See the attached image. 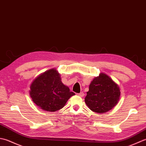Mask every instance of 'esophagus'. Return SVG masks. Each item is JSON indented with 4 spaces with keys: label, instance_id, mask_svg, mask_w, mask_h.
I'll list each match as a JSON object with an SVG mask.
<instances>
[{
    "label": "esophagus",
    "instance_id": "1",
    "mask_svg": "<svg viewBox=\"0 0 146 146\" xmlns=\"http://www.w3.org/2000/svg\"><path fill=\"white\" fill-rule=\"evenodd\" d=\"M77 95H78V96H81V97H83L84 96V93H83V92H81V93L77 94Z\"/></svg>",
    "mask_w": 146,
    "mask_h": 146
}]
</instances>
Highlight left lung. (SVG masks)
<instances>
[{
  "label": "left lung",
  "instance_id": "1",
  "mask_svg": "<svg viewBox=\"0 0 146 146\" xmlns=\"http://www.w3.org/2000/svg\"><path fill=\"white\" fill-rule=\"evenodd\" d=\"M120 90L117 83L105 73H100L91 81L85 98V103L91 110L98 113H106L117 105Z\"/></svg>",
  "mask_w": 146,
  "mask_h": 146
}]
</instances>
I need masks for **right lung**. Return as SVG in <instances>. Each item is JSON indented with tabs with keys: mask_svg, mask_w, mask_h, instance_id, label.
I'll use <instances>...</instances> for the list:
<instances>
[{
	"mask_svg": "<svg viewBox=\"0 0 146 146\" xmlns=\"http://www.w3.org/2000/svg\"><path fill=\"white\" fill-rule=\"evenodd\" d=\"M60 74L56 69L41 74L30 85L29 95L32 101L41 109L56 111L63 108L75 93L61 81Z\"/></svg>",
	"mask_w": 146,
	"mask_h": 146,
	"instance_id": "add662e5",
	"label": "right lung"
}]
</instances>
